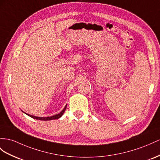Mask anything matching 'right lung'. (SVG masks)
Here are the masks:
<instances>
[{
	"mask_svg": "<svg viewBox=\"0 0 160 160\" xmlns=\"http://www.w3.org/2000/svg\"><path fill=\"white\" fill-rule=\"evenodd\" d=\"M66 108H67V105H65V107L64 108V109L61 111L59 113L57 114V115H55V116H50V117H37V116H32V115H30V114H28V113H26L27 114L28 116H30L31 118H34V119H36V120H56V119H59V118H60L61 116H62V115L63 114L64 112L65 111V109H66Z\"/></svg>",
	"mask_w": 160,
	"mask_h": 160,
	"instance_id": "right-lung-1",
	"label": "right lung"
}]
</instances>
